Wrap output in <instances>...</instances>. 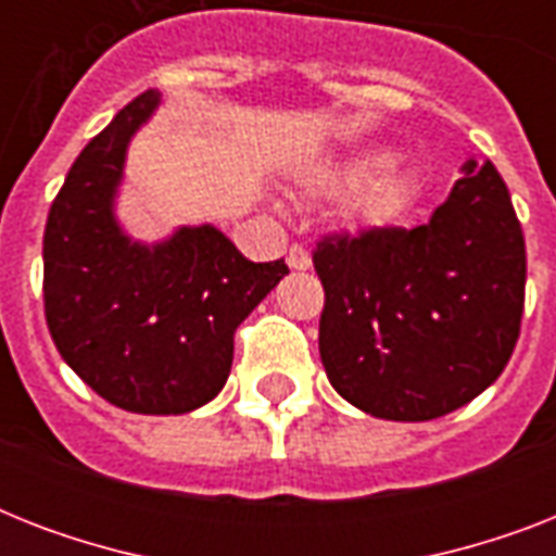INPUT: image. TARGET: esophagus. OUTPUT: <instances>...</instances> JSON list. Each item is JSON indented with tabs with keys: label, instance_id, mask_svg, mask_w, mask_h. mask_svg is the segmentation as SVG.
<instances>
[{
	"label": "esophagus",
	"instance_id": "obj_1",
	"mask_svg": "<svg viewBox=\"0 0 556 556\" xmlns=\"http://www.w3.org/2000/svg\"><path fill=\"white\" fill-rule=\"evenodd\" d=\"M288 265L294 270H308L312 268V253L305 251L303 244H291L288 248Z\"/></svg>",
	"mask_w": 556,
	"mask_h": 556
}]
</instances>
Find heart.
<instances>
[{"instance_id": "obj_1", "label": "heart", "mask_w": 556, "mask_h": 556, "mask_svg": "<svg viewBox=\"0 0 556 556\" xmlns=\"http://www.w3.org/2000/svg\"><path fill=\"white\" fill-rule=\"evenodd\" d=\"M312 190L323 195L355 192L349 204V218L357 227H389L413 207L418 195V178L413 176V169L387 164L383 155L371 152L334 167L317 169L312 176Z\"/></svg>"}]
</instances>
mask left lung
<instances>
[{
    "label": "left lung",
    "instance_id": "left-lung-1",
    "mask_svg": "<svg viewBox=\"0 0 556 556\" xmlns=\"http://www.w3.org/2000/svg\"><path fill=\"white\" fill-rule=\"evenodd\" d=\"M320 357L331 387L387 421H432L508 366L526 236L491 161L470 159L427 225L323 236Z\"/></svg>",
    "mask_w": 556,
    "mask_h": 556
}]
</instances>
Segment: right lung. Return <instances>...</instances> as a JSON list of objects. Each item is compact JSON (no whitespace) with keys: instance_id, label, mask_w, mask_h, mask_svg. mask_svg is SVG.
<instances>
[{"instance_id":"1","label":"right lung","mask_w":556,"mask_h":556,"mask_svg":"<svg viewBox=\"0 0 556 556\" xmlns=\"http://www.w3.org/2000/svg\"><path fill=\"white\" fill-rule=\"evenodd\" d=\"M159 103V91L138 94L72 164L48 210L42 294L56 352L100 397L126 413L185 415L222 392L239 323L288 265L244 260L213 225L155 244L124 233L126 147Z\"/></svg>"}]
</instances>
